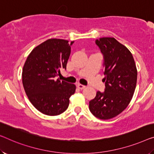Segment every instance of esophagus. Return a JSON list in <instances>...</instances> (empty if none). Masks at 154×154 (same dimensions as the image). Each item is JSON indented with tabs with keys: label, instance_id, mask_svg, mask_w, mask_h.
Listing matches in <instances>:
<instances>
[{
	"label": "esophagus",
	"instance_id": "obj_1",
	"mask_svg": "<svg viewBox=\"0 0 154 154\" xmlns=\"http://www.w3.org/2000/svg\"><path fill=\"white\" fill-rule=\"evenodd\" d=\"M77 87L79 89H84V88H86V86H84V85H82V84H78Z\"/></svg>",
	"mask_w": 154,
	"mask_h": 154
}]
</instances>
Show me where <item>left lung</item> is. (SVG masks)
<instances>
[{
	"label": "left lung",
	"instance_id": "8db88e82",
	"mask_svg": "<svg viewBox=\"0 0 154 154\" xmlns=\"http://www.w3.org/2000/svg\"><path fill=\"white\" fill-rule=\"evenodd\" d=\"M104 57V92L97 91L89 102L94 116L109 120L121 113L129 104L137 82V69L133 55L127 47L113 37L96 39Z\"/></svg>",
	"mask_w": 154,
	"mask_h": 154
}]
</instances>
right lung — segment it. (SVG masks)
Segmentation results:
<instances>
[{"instance_id":"right-lung-1","label":"right lung","mask_w":154,"mask_h":154,"mask_svg":"<svg viewBox=\"0 0 154 154\" xmlns=\"http://www.w3.org/2000/svg\"><path fill=\"white\" fill-rule=\"evenodd\" d=\"M74 41L50 38L34 48L28 55L22 72L24 90L38 111L57 116L68 109L75 84L56 79L66 64Z\"/></svg>"}]
</instances>
